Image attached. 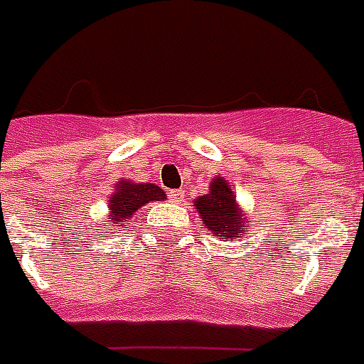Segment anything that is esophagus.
<instances>
[{
    "label": "esophagus",
    "instance_id": "34e87169",
    "mask_svg": "<svg viewBox=\"0 0 364 364\" xmlns=\"http://www.w3.org/2000/svg\"><path fill=\"white\" fill-rule=\"evenodd\" d=\"M170 200L174 203L184 202V190H172V192H170Z\"/></svg>",
    "mask_w": 364,
    "mask_h": 364
}]
</instances>
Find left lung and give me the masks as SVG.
<instances>
[{
    "mask_svg": "<svg viewBox=\"0 0 364 364\" xmlns=\"http://www.w3.org/2000/svg\"><path fill=\"white\" fill-rule=\"evenodd\" d=\"M196 211L200 213V221L218 239H233L245 237V229L252 225L247 219L243 208L237 203L233 188L223 176H215L210 182V192L198 196L194 200Z\"/></svg>",
    "mask_w": 364,
    "mask_h": 364,
    "instance_id": "8db88e82",
    "label": "left lung"
}]
</instances>
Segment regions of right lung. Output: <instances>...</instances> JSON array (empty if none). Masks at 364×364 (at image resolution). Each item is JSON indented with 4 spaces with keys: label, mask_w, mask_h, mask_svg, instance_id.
Segmentation results:
<instances>
[{
    "label": "right lung",
    "mask_w": 364,
    "mask_h": 364,
    "mask_svg": "<svg viewBox=\"0 0 364 364\" xmlns=\"http://www.w3.org/2000/svg\"><path fill=\"white\" fill-rule=\"evenodd\" d=\"M166 194L161 186L149 184V182H131V180H119L113 186V194H109V213H107V231L119 233L121 228H125L129 219L133 218L139 208H143L151 202H164Z\"/></svg>",
    "instance_id": "right-lung-1"
}]
</instances>
